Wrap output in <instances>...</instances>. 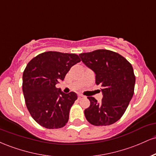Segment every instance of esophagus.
Returning a JSON list of instances; mask_svg holds the SVG:
<instances>
[{"label": "esophagus", "instance_id": "esophagus-1", "mask_svg": "<svg viewBox=\"0 0 156 156\" xmlns=\"http://www.w3.org/2000/svg\"><path fill=\"white\" fill-rule=\"evenodd\" d=\"M84 98V96L81 95V94H79V95L78 96V100H80V99H82V98Z\"/></svg>", "mask_w": 156, "mask_h": 156}]
</instances>
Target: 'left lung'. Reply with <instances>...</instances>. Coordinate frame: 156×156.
<instances>
[{"label": "left lung", "instance_id": "8db88e82", "mask_svg": "<svg viewBox=\"0 0 156 156\" xmlns=\"http://www.w3.org/2000/svg\"><path fill=\"white\" fill-rule=\"evenodd\" d=\"M82 62L95 73V83L101 85V103L93 97L84 114L95 126L114 124L124 114L134 93L136 78L131 64L122 55L108 50H96L79 54Z\"/></svg>", "mask_w": 156, "mask_h": 156}]
</instances>
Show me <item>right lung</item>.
<instances>
[{
    "mask_svg": "<svg viewBox=\"0 0 156 156\" xmlns=\"http://www.w3.org/2000/svg\"><path fill=\"white\" fill-rule=\"evenodd\" d=\"M80 62L75 53L48 51L27 64L23 74V94L30 114L41 126L57 129L67 123L69 110L78 96L73 92L65 94L55 85Z\"/></svg>",
    "mask_w": 156,
    "mask_h": 156,
    "instance_id": "right-lung-1",
    "label": "right lung"
}]
</instances>
